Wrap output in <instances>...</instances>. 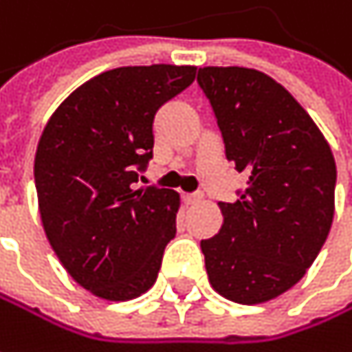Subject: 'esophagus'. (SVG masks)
<instances>
[{"label": "esophagus", "mask_w": 352, "mask_h": 352, "mask_svg": "<svg viewBox=\"0 0 352 352\" xmlns=\"http://www.w3.org/2000/svg\"><path fill=\"white\" fill-rule=\"evenodd\" d=\"M183 199H185L187 206H193V204H199L201 201V193H185Z\"/></svg>", "instance_id": "obj_1"}]
</instances>
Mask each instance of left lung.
I'll return each mask as SVG.
<instances>
[{
  "instance_id": "8db88e82",
  "label": "left lung",
  "mask_w": 352,
  "mask_h": 352,
  "mask_svg": "<svg viewBox=\"0 0 352 352\" xmlns=\"http://www.w3.org/2000/svg\"><path fill=\"white\" fill-rule=\"evenodd\" d=\"M226 157L248 175L223 226L201 240L209 284L223 298L260 304L290 290L316 260L335 217L333 151L296 98L264 72L199 68Z\"/></svg>"
}]
</instances>
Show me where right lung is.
<instances>
[{"instance_id": "right-lung-1", "label": "right lung", "mask_w": 352, "mask_h": 352, "mask_svg": "<svg viewBox=\"0 0 352 352\" xmlns=\"http://www.w3.org/2000/svg\"><path fill=\"white\" fill-rule=\"evenodd\" d=\"M195 66H124L76 88L50 116L34 179L44 232L66 272L104 300L146 292L175 238L179 193L141 187L157 111Z\"/></svg>"}]
</instances>
